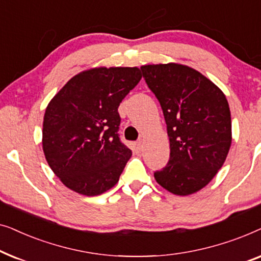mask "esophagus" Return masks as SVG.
<instances>
[{
  "label": "esophagus",
  "mask_w": 261,
  "mask_h": 261,
  "mask_svg": "<svg viewBox=\"0 0 261 261\" xmlns=\"http://www.w3.org/2000/svg\"><path fill=\"white\" fill-rule=\"evenodd\" d=\"M142 146H144V141L139 140V141L137 142V147H138L139 149H142Z\"/></svg>",
  "instance_id": "esophagus-1"
}]
</instances>
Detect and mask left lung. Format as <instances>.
Instances as JSON below:
<instances>
[{
  "label": "left lung",
  "mask_w": 261,
  "mask_h": 261,
  "mask_svg": "<svg viewBox=\"0 0 261 261\" xmlns=\"http://www.w3.org/2000/svg\"><path fill=\"white\" fill-rule=\"evenodd\" d=\"M156 96L170 139V160L154 172L171 194L188 196L208 185L231 145L229 105L222 90L197 70L177 63L141 66Z\"/></svg>",
  "instance_id": "left-lung-1"
}]
</instances>
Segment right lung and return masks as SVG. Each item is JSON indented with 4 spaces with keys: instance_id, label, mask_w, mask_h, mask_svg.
<instances>
[{
    "instance_id": "add662e5",
    "label": "right lung",
    "mask_w": 261,
    "mask_h": 261,
    "mask_svg": "<svg viewBox=\"0 0 261 261\" xmlns=\"http://www.w3.org/2000/svg\"><path fill=\"white\" fill-rule=\"evenodd\" d=\"M141 77L137 66L82 71L46 107L42 149L49 167L70 190L97 196L119 181L132 151L117 134V108Z\"/></svg>"
}]
</instances>
